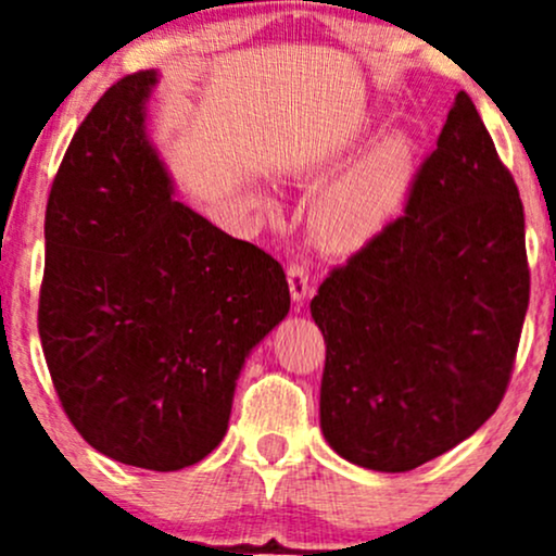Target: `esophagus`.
I'll return each mask as SVG.
<instances>
[{
  "label": "esophagus",
  "mask_w": 556,
  "mask_h": 556,
  "mask_svg": "<svg viewBox=\"0 0 556 556\" xmlns=\"http://www.w3.org/2000/svg\"><path fill=\"white\" fill-rule=\"evenodd\" d=\"M287 285H290L292 303H303L308 298V269L303 264H290L287 266Z\"/></svg>",
  "instance_id": "34e87169"
}]
</instances>
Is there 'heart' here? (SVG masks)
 <instances>
[{"label": "heart", "mask_w": 556, "mask_h": 556, "mask_svg": "<svg viewBox=\"0 0 556 556\" xmlns=\"http://www.w3.org/2000/svg\"><path fill=\"white\" fill-rule=\"evenodd\" d=\"M416 167V146L407 132L394 130L374 143L342 177L316 198L314 235L331 253H355L384 232L405 201ZM266 214L277 212L271 198H261Z\"/></svg>", "instance_id": "1"}]
</instances>
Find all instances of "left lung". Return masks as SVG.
<instances>
[{
	"label": "left lung",
	"mask_w": 556,
	"mask_h": 556,
	"mask_svg": "<svg viewBox=\"0 0 556 556\" xmlns=\"http://www.w3.org/2000/svg\"><path fill=\"white\" fill-rule=\"evenodd\" d=\"M528 292L518 185L460 91L405 214L311 300L331 450L405 473L481 429L513 374Z\"/></svg>",
	"instance_id": "obj_1"
}]
</instances>
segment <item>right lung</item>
Returning a JSON list of instances; mask_svg holds the SVG:
<instances>
[{
    "mask_svg": "<svg viewBox=\"0 0 556 556\" xmlns=\"http://www.w3.org/2000/svg\"><path fill=\"white\" fill-rule=\"evenodd\" d=\"M154 70L83 119L47 203L38 334L93 450L180 470L219 446L251 350L290 314L277 258L175 201L146 130Z\"/></svg>",
    "mask_w": 556,
    "mask_h": 556,
    "instance_id": "obj_1",
    "label": "right lung"
}]
</instances>
